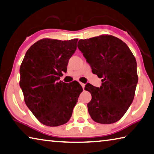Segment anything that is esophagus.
I'll list each match as a JSON object with an SVG mask.
<instances>
[{"label": "esophagus", "mask_w": 154, "mask_h": 154, "mask_svg": "<svg viewBox=\"0 0 154 154\" xmlns=\"http://www.w3.org/2000/svg\"><path fill=\"white\" fill-rule=\"evenodd\" d=\"M80 84H81V86H82L83 89H84V87H85V84H83V83H80Z\"/></svg>", "instance_id": "1"}]
</instances>
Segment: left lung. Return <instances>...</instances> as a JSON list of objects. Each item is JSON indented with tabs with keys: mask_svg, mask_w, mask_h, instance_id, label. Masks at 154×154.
Listing matches in <instances>:
<instances>
[{
	"mask_svg": "<svg viewBox=\"0 0 154 154\" xmlns=\"http://www.w3.org/2000/svg\"><path fill=\"white\" fill-rule=\"evenodd\" d=\"M77 47L92 68L102 78L97 88L87 84L92 99L88 103L93 121L111 124L123 117L133 101L138 83L137 64L126 44L112 35L80 40Z\"/></svg>",
	"mask_w": 154,
	"mask_h": 154,
	"instance_id": "1",
	"label": "left lung"
}]
</instances>
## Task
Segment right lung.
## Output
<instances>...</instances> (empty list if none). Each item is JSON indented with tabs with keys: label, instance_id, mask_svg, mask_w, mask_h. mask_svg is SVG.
I'll use <instances>...</instances> for the list:
<instances>
[{
	"label": "right lung",
	"instance_id": "add662e5",
	"mask_svg": "<svg viewBox=\"0 0 154 154\" xmlns=\"http://www.w3.org/2000/svg\"><path fill=\"white\" fill-rule=\"evenodd\" d=\"M78 39H42L26 51L20 68V86L24 102L44 125L56 127L69 121L83 91L77 82L60 81L68 60L77 49Z\"/></svg>",
	"mask_w": 154,
	"mask_h": 154
}]
</instances>
